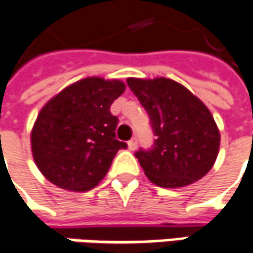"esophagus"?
Masks as SVG:
<instances>
[{
  "mask_svg": "<svg viewBox=\"0 0 253 253\" xmlns=\"http://www.w3.org/2000/svg\"><path fill=\"white\" fill-rule=\"evenodd\" d=\"M127 147H128V149H130V151H134V149L137 148V138H135V137H133L131 140L127 142Z\"/></svg>",
  "mask_w": 253,
  "mask_h": 253,
  "instance_id": "34e87169",
  "label": "esophagus"
}]
</instances>
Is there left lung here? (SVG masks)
Wrapping results in <instances>:
<instances>
[{"label": "left lung", "mask_w": 253, "mask_h": 253, "mask_svg": "<svg viewBox=\"0 0 253 253\" xmlns=\"http://www.w3.org/2000/svg\"><path fill=\"white\" fill-rule=\"evenodd\" d=\"M127 84L148 112L156 135L135 156L145 176L163 188H180L205 176L216 162L220 133L206 105L171 79H135Z\"/></svg>", "instance_id": "1"}]
</instances>
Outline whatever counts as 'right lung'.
<instances>
[{
  "label": "right lung",
  "mask_w": 253,
  "mask_h": 253,
  "mask_svg": "<svg viewBox=\"0 0 253 253\" xmlns=\"http://www.w3.org/2000/svg\"><path fill=\"white\" fill-rule=\"evenodd\" d=\"M126 90L112 79L85 77L70 84L41 108L30 134L33 159L59 188L83 192L106 176L126 142L115 138L118 118L111 105Z\"/></svg>",
  "instance_id": "1"
}]
</instances>
